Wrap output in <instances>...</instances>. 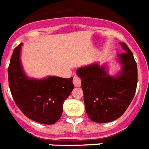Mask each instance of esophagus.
<instances>
[{"instance_id": "esophagus-1", "label": "esophagus", "mask_w": 149, "mask_h": 149, "mask_svg": "<svg viewBox=\"0 0 149 149\" xmlns=\"http://www.w3.org/2000/svg\"><path fill=\"white\" fill-rule=\"evenodd\" d=\"M73 83L74 84L75 87H80V86L81 85V80L80 78L79 77H77V76H74V79H73Z\"/></svg>"}]
</instances>
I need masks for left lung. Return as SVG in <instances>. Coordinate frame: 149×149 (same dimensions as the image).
<instances>
[{"label":"left lung","mask_w":149,"mask_h":149,"mask_svg":"<svg viewBox=\"0 0 149 149\" xmlns=\"http://www.w3.org/2000/svg\"><path fill=\"white\" fill-rule=\"evenodd\" d=\"M125 52L116 56L121 69L110 75L107 65L98 62L79 68L84 100L88 117L98 123L114 121L125 113L136 93L137 65L126 43L119 42Z\"/></svg>","instance_id":"obj_1"}]
</instances>
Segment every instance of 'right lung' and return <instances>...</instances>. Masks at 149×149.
Listing matches in <instances>:
<instances>
[{"label":"right lung","instance_id":"right-lung-1","mask_svg":"<svg viewBox=\"0 0 149 149\" xmlns=\"http://www.w3.org/2000/svg\"><path fill=\"white\" fill-rule=\"evenodd\" d=\"M22 45L20 43L14 49L8 68L11 94L26 116L39 123L54 124L61 117L64 101L74 88L73 77H29L20 59Z\"/></svg>","mask_w":149,"mask_h":149}]
</instances>
